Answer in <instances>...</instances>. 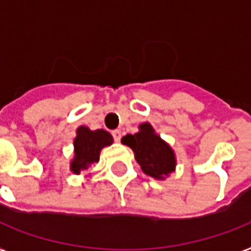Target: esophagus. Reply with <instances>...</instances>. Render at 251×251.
<instances>
[{
    "label": "esophagus",
    "mask_w": 251,
    "mask_h": 251,
    "mask_svg": "<svg viewBox=\"0 0 251 251\" xmlns=\"http://www.w3.org/2000/svg\"><path fill=\"white\" fill-rule=\"evenodd\" d=\"M112 135H113V139L116 142L121 141L122 133H121V131H120V130H113V131H112Z\"/></svg>",
    "instance_id": "esophagus-1"
}]
</instances>
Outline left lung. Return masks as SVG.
I'll return each mask as SVG.
<instances>
[{
  "instance_id": "left-lung-1",
  "label": "left lung",
  "mask_w": 251,
  "mask_h": 251,
  "mask_svg": "<svg viewBox=\"0 0 251 251\" xmlns=\"http://www.w3.org/2000/svg\"><path fill=\"white\" fill-rule=\"evenodd\" d=\"M124 145L134 151L135 160L146 175L156 179H164L176 169L175 151L161 139L149 122L139 125V131L122 138Z\"/></svg>"
}]
</instances>
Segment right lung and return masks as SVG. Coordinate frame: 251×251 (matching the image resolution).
I'll use <instances>...</instances> for the list:
<instances>
[{
	"mask_svg": "<svg viewBox=\"0 0 251 251\" xmlns=\"http://www.w3.org/2000/svg\"><path fill=\"white\" fill-rule=\"evenodd\" d=\"M113 143V138L105 130H90L86 126H79L74 139V159L70 163V169L75 175L87 171L91 164L98 163L100 151L105 146Z\"/></svg>",
	"mask_w": 251,
	"mask_h": 251,
	"instance_id": "right-lung-1",
	"label": "right lung"
}]
</instances>
